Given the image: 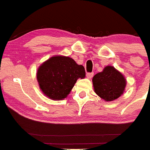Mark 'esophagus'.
I'll list each match as a JSON object with an SVG mask.
<instances>
[{
  "label": "esophagus",
  "mask_w": 150,
  "mask_h": 150,
  "mask_svg": "<svg viewBox=\"0 0 150 150\" xmlns=\"http://www.w3.org/2000/svg\"><path fill=\"white\" fill-rule=\"evenodd\" d=\"M93 75H94L93 73H87L86 77L88 78V79H91V78H92V76H93Z\"/></svg>",
  "instance_id": "obj_1"
}]
</instances>
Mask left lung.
<instances>
[{
	"label": "left lung",
	"instance_id": "1",
	"mask_svg": "<svg viewBox=\"0 0 150 150\" xmlns=\"http://www.w3.org/2000/svg\"><path fill=\"white\" fill-rule=\"evenodd\" d=\"M94 91L105 101L119 98L125 91L126 79L121 72L112 66H106L103 71L98 73L92 79Z\"/></svg>",
	"mask_w": 150,
	"mask_h": 150
}]
</instances>
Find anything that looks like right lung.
<instances>
[{"mask_svg":"<svg viewBox=\"0 0 150 150\" xmlns=\"http://www.w3.org/2000/svg\"><path fill=\"white\" fill-rule=\"evenodd\" d=\"M83 65L73 59L55 55L42 63L37 71V79L41 91L51 100H62L70 94L79 78L84 79Z\"/></svg>","mask_w":150,"mask_h":150,"instance_id":"add662e5","label":"right lung"}]
</instances>
